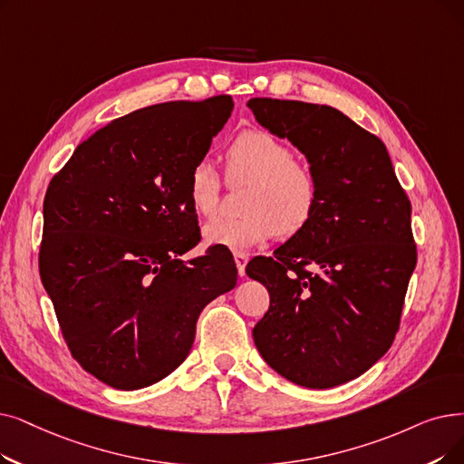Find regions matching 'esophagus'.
<instances>
[{"instance_id":"1","label":"esophagus","mask_w":464,"mask_h":464,"mask_svg":"<svg viewBox=\"0 0 464 464\" xmlns=\"http://www.w3.org/2000/svg\"><path fill=\"white\" fill-rule=\"evenodd\" d=\"M235 266H237V271L240 276H245V269H246V264H248V256L243 254V252H235Z\"/></svg>"}]
</instances>
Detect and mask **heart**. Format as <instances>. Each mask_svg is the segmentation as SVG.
I'll return each instance as SVG.
<instances>
[{
  "label": "heart",
  "mask_w": 464,
  "mask_h": 464,
  "mask_svg": "<svg viewBox=\"0 0 464 464\" xmlns=\"http://www.w3.org/2000/svg\"><path fill=\"white\" fill-rule=\"evenodd\" d=\"M229 179H246L250 189L238 219H216L203 227L207 245L246 252L266 245L276 233L282 238L304 231L318 207L314 170L294 159L282 140L266 130H246L227 150ZM221 179L208 160H198L189 174V203L203 218L219 210Z\"/></svg>",
  "instance_id": "1"
}]
</instances>
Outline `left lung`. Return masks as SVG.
Returning a JSON list of instances; mask_svg holds the SVG:
<instances>
[{
	"label": "left lung",
	"instance_id": "left-lung-1",
	"mask_svg": "<svg viewBox=\"0 0 464 464\" xmlns=\"http://www.w3.org/2000/svg\"><path fill=\"white\" fill-rule=\"evenodd\" d=\"M246 106L305 155L320 188L307 227L246 267L271 297L254 343L295 385H343L368 372L398 332L417 264L410 198L385 144L339 110L276 98Z\"/></svg>",
	"mask_w": 464,
	"mask_h": 464
}]
</instances>
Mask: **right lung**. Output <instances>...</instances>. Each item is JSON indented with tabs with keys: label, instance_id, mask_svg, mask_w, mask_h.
<instances>
[{
	"label": "right lung",
	"instance_id": "add662e5",
	"mask_svg": "<svg viewBox=\"0 0 464 464\" xmlns=\"http://www.w3.org/2000/svg\"><path fill=\"white\" fill-rule=\"evenodd\" d=\"M233 111L227 94L155 104L79 144L47 188L39 275L72 356L106 385L136 391L188 358L197 318L237 285L198 243L189 174Z\"/></svg>",
	"mask_w": 464,
	"mask_h": 464
}]
</instances>
